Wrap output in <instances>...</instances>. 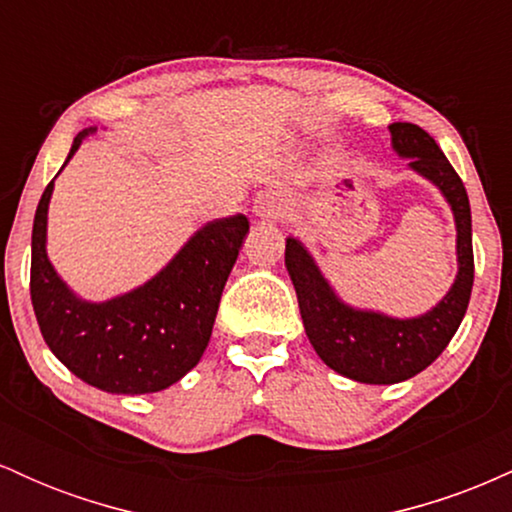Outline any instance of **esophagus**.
<instances>
[{"instance_id": "34e87169", "label": "esophagus", "mask_w": 512, "mask_h": 512, "mask_svg": "<svg viewBox=\"0 0 512 512\" xmlns=\"http://www.w3.org/2000/svg\"><path fill=\"white\" fill-rule=\"evenodd\" d=\"M252 211H255V216H260V219H279V216L286 214V199L274 190L260 192V195L255 197V204H252Z\"/></svg>"}]
</instances>
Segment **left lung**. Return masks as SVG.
Listing matches in <instances>:
<instances>
[{"label":"left lung","mask_w":512,"mask_h":512,"mask_svg":"<svg viewBox=\"0 0 512 512\" xmlns=\"http://www.w3.org/2000/svg\"><path fill=\"white\" fill-rule=\"evenodd\" d=\"M390 134L392 149L438 187L455 216L457 276L450 291L428 313L404 320L354 308L337 296L301 240L286 238V269L310 344L332 370L366 385L402 383L431 366L455 337L474 284L472 211L460 175L419 125L392 122Z\"/></svg>","instance_id":"8db88e82"}]
</instances>
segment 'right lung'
I'll return each instance as SVG.
<instances>
[{"instance_id":"add662e5","label":"right lung","mask_w":512,"mask_h":512,"mask_svg":"<svg viewBox=\"0 0 512 512\" xmlns=\"http://www.w3.org/2000/svg\"><path fill=\"white\" fill-rule=\"evenodd\" d=\"M93 132L96 127L76 134L64 166ZM52 187L55 180L35 209L31 240V301L45 344L76 378L113 395H146L178 383L207 349L248 219L236 214L204 223L146 284L91 303L76 296L48 260Z\"/></svg>"}]
</instances>
